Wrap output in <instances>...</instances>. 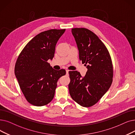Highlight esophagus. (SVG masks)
Listing matches in <instances>:
<instances>
[{
    "instance_id": "1",
    "label": "esophagus",
    "mask_w": 135,
    "mask_h": 135,
    "mask_svg": "<svg viewBox=\"0 0 135 135\" xmlns=\"http://www.w3.org/2000/svg\"><path fill=\"white\" fill-rule=\"evenodd\" d=\"M66 75H69V70H66Z\"/></svg>"
}]
</instances>
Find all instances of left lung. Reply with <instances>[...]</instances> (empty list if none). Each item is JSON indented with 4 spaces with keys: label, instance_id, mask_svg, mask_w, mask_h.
<instances>
[{
    "label": "left lung",
    "instance_id": "obj_1",
    "mask_svg": "<svg viewBox=\"0 0 135 135\" xmlns=\"http://www.w3.org/2000/svg\"><path fill=\"white\" fill-rule=\"evenodd\" d=\"M72 33L79 60L88 70L83 78L77 71L69 72V94L79 105L90 107L110 88L113 77L112 62L106 46L94 33L85 28H72Z\"/></svg>",
    "mask_w": 135,
    "mask_h": 135
}]
</instances>
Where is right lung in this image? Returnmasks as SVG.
Masks as SVG:
<instances>
[{
  "mask_svg": "<svg viewBox=\"0 0 135 135\" xmlns=\"http://www.w3.org/2000/svg\"><path fill=\"white\" fill-rule=\"evenodd\" d=\"M65 29H51L41 32L29 41L16 61L15 75L28 103L37 107L53 99L57 81L65 69H54L47 62L54 57L56 45Z\"/></svg>",
  "mask_w": 135,
  "mask_h": 135,
  "instance_id": "1",
  "label": "right lung"
}]
</instances>
